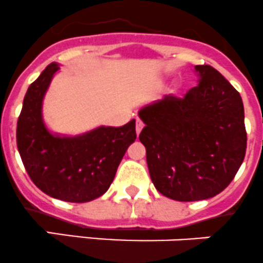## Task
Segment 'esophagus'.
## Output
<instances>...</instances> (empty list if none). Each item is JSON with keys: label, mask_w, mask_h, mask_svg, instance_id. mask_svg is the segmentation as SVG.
<instances>
[{"label": "esophagus", "mask_w": 263, "mask_h": 263, "mask_svg": "<svg viewBox=\"0 0 263 263\" xmlns=\"http://www.w3.org/2000/svg\"><path fill=\"white\" fill-rule=\"evenodd\" d=\"M142 128H144V123H142L140 119H137V121H136V134H137V136H139Z\"/></svg>", "instance_id": "obj_1"}]
</instances>
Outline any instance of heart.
Here are the masks:
<instances>
[{
    "instance_id": "1",
    "label": "heart",
    "mask_w": 263,
    "mask_h": 263,
    "mask_svg": "<svg viewBox=\"0 0 263 263\" xmlns=\"http://www.w3.org/2000/svg\"><path fill=\"white\" fill-rule=\"evenodd\" d=\"M178 90H180V85H178L177 82H175L172 86H171V92H177Z\"/></svg>"
}]
</instances>
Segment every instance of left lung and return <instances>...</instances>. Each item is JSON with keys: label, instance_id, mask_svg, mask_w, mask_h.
Here are the masks:
<instances>
[{"label": "left lung", "instance_id": "left-lung-1", "mask_svg": "<svg viewBox=\"0 0 263 263\" xmlns=\"http://www.w3.org/2000/svg\"><path fill=\"white\" fill-rule=\"evenodd\" d=\"M194 72L198 86L182 99L164 96L139 110L150 178L160 194L178 202L220 194L247 149L240 93L211 65H195Z\"/></svg>", "mask_w": 263, "mask_h": 263}]
</instances>
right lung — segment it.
<instances>
[{
  "mask_svg": "<svg viewBox=\"0 0 263 263\" xmlns=\"http://www.w3.org/2000/svg\"><path fill=\"white\" fill-rule=\"evenodd\" d=\"M59 70L60 64L51 63L28 87L17 119V150L29 177L43 193L64 202H91L113 182L124 153L136 140V121L76 136L51 132L42 106Z\"/></svg>",
  "mask_w": 263,
  "mask_h": 263,
  "instance_id": "add662e5",
  "label": "right lung"
}]
</instances>
